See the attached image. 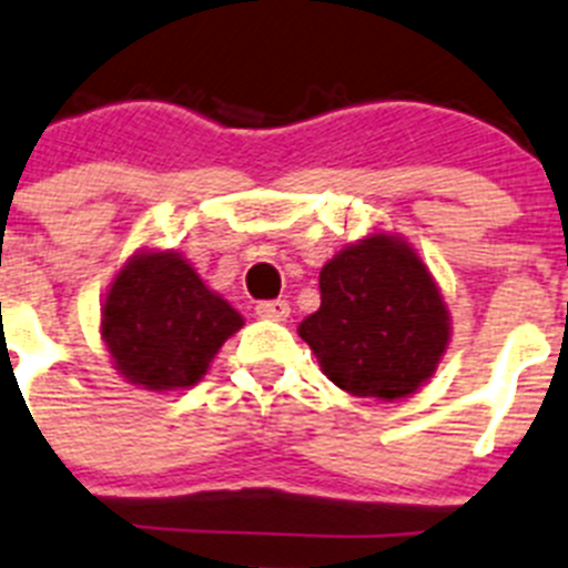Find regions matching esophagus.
Returning <instances> with one entry per match:
<instances>
[{"instance_id":"1","label":"esophagus","mask_w":568,"mask_h":568,"mask_svg":"<svg viewBox=\"0 0 568 568\" xmlns=\"http://www.w3.org/2000/svg\"><path fill=\"white\" fill-rule=\"evenodd\" d=\"M261 318H273V322H284L290 316V304L284 298H273V302H258L255 307Z\"/></svg>"}]
</instances>
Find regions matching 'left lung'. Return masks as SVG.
<instances>
[{
	"instance_id": "obj_1",
	"label": "left lung",
	"mask_w": 568,
	"mask_h": 568,
	"mask_svg": "<svg viewBox=\"0 0 568 568\" xmlns=\"http://www.w3.org/2000/svg\"><path fill=\"white\" fill-rule=\"evenodd\" d=\"M322 307L298 324L324 376L353 396L414 394L448 347V310L428 266L394 235L342 250L318 275Z\"/></svg>"
}]
</instances>
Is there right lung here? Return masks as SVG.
I'll list each match as a JSON object with an SVG mask.
<instances>
[{
	"mask_svg": "<svg viewBox=\"0 0 568 568\" xmlns=\"http://www.w3.org/2000/svg\"><path fill=\"white\" fill-rule=\"evenodd\" d=\"M241 324L178 252H143L105 295L103 342L132 385L174 390L195 385Z\"/></svg>",
	"mask_w": 568,
	"mask_h": 568,
	"instance_id": "add662e5",
	"label": "right lung"
}]
</instances>
